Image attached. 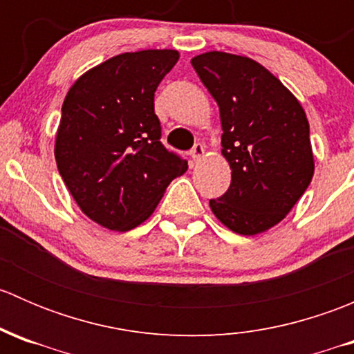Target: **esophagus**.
<instances>
[{"label": "esophagus", "instance_id": "obj_1", "mask_svg": "<svg viewBox=\"0 0 354 354\" xmlns=\"http://www.w3.org/2000/svg\"><path fill=\"white\" fill-rule=\"evenodd\" d=\"M190 156L194 160L202 159V157L205 156V147H203L202 144H195V147L190 151Z\"/></svg>", "mask_w": 354, "mask_h": 354}]
</instances>
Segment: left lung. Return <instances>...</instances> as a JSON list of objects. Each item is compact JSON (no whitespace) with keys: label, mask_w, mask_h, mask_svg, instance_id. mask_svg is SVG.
<instances>
[{"label":"left lung","mask_w":354,"mask_h":354,"mask_svg":"<svg viewBox=\"0 0 354 354\" xmlns=\"http://www.w3.org/2000/svg\"><path fill=\"white\" fill-rule=\"evenodd\" d=\"M192 65L219 106L221 154L231 167L230 188L210 209L234 233H263L288 216L313 178L305 109L248 56L209 51Z\"/></svg>","instance_id":"left-lung-1"}]
</instances>
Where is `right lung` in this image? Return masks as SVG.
Wrapping results in <instances>:
<instances>
[{
    "label": "right lung",
    "instance_id": "obj_1",
    "mask_svg": "<svg viewBox=\"0 0 354 354\" xmlns=\"http://www.w3.org/2000/svg\"><path fill=\"white\" fill-rule=\"evenodd\" d=\"M176 49L121 53L91 68L68 91L56 131L58 171L82 212L111 231L147 221L188 162L160 144L157 85Z\"/></svg>",
    "mask_w": 354,
    "mask_h": 354
}]
</instances>
